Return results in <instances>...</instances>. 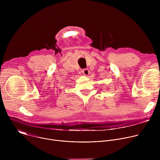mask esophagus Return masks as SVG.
Instances as JSON below:
<instances>
[{"mask_svg":"<svg viewBox=\"0 0 160 160\" xmlns=\"http://www.w3.org/2000/svg\"><path fill=\"white\" fill-rule=\"evenodd\" d=\"M82 73H83V74L84 75L87 76V75H88V74H89V70H88V69H83V70H82Z\"/></svg>","mask_w":160,"mask_h":160,"instance_id":"1","label":"esophagus"}]
</instances>
